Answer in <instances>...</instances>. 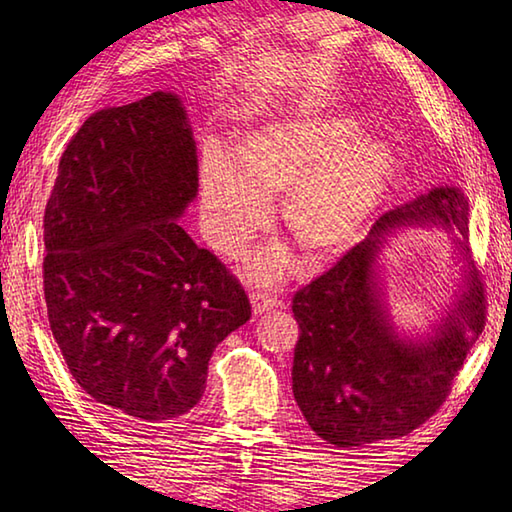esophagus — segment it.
Here are the masks:
<instances>
[{
    "instance_id": "34e87169",
    "label": "esophagus",
    "mask_w": 512,
    "mask_h": 512,
    "mask_svg": "<svg viewBox=\"0 0 512 512\" xmlns=\"http://www.w3.org/2000/svg\"><path fill=\"white\" fill-rule=\"evenodd\" d=\"M250 303H253V312L255 314H264L268 310L281 306V301L277 297L268 295V292H264V290H253V292H250Z\"/></svg>"
}]
</instances>
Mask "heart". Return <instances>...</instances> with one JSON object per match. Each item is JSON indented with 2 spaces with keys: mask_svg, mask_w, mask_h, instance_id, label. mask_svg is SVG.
<instances>
[{
  "mask_svg": "<svg viewBox=\"0 0 512 512\" xmlns=\"http://www.w3.org/2000/svg\"><path fill=\"white\" fill-rule=\"evenodd\" d=\"M354 116L292 118L266 125L239 147V160L211 145L200 162V209L209 242L226 255L244 253L270 220L268 195L286 193L284 224L308 255L352 239L383 195L396 154L387 140L363 136ZM290 257L268 248L253 273L275 281Z\"/></svg>",
  "mask_w": 512,
  "mask_h": 512,
  "instance_id": "1",
  "label": "heart"
}]
</instances>
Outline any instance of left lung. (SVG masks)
I'll return each mask as SVG.
<instances>
[{
    "mask_svg": "<svg viewBox=\"0 0 512 512\" xmlns=\"http://www.w3.org/2000/svg\"><path fill=\"white\" fill-rule=\"evenodd\" d=\"M405 224L458 228L455 244L469 250V200L455 187L431 189L385 213L363 242L292 297L299 323L292 394L312 431L334 447L400 438L427 422L486 325L477 270L464 255V286L451 312L427 339H400L374 266L383 233Z\"/></svg>",
    "mask_w": 512,
    "mask_h": 512,
    "instance_id": "1",
    "label": "left lung"
}]
</instances>
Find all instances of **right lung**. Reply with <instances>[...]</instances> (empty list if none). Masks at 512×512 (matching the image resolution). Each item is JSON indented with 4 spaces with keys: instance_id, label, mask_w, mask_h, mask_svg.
Listing matches in <instances>:
<instances>
[{
    "instance_id": "add662e5",
    "label": "right lung",
    "mask_w": 512,
    "mask_h": 512,
    "mask_svg": "<svg viewBox=\"0 0 512 512\" xmlns=\"http://www.w3.org/2000/svg\"><path fill=\"white\" fill-rule=\"evenodd\" d=\"M198 195L182 101L154 92L92 114L43 215V295L85 394L136 427L198 405L211 354L250 319L237 277L178 224Z\"/></svg>"
}]
</instances>
